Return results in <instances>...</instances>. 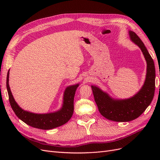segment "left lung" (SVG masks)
Returning a JSON list of instances; mask_svg holds the SVG:
<instances>
[{"instance_id": "obj_1", "label": "left lung", "mask_w": 160, "mask_h": 160, "mask_svg": "<svg viewBox=\"0 0 160 160\" xmlns=\"http://www.w3.org/2000/svg\"><path fill=\"white\" fill-rule=\"evenodd\" d=\"M129 32L130 39L141 49L147 62L146 78L142 89L129 99H114L98 87L91 86L100 113L106 119L118 122H130L138 118L152 103L155 93L156 70L153 60L139 37L133 31Z\"/></svg>"}]
</instances>
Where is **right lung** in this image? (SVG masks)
Returning <instances> with one entry per match:
<instances>
[{"instance_id":"1","label":"right lung","mask_w":160,"mask_h":160,"mask_svg":"<svg viewBox=\"0 0 160 160\" xmlns=\"http://www.w3.org/2000/svg\"><path fill=\"white\" fill-rule=\"evenodd\" d=\"M8 77L9 71L7 77V88L9 102L14 113L23 122L31 127L47 130L64 125L71 118L74 110V97L79 84L71 85L66 88L63 97V104L60 110L51 113L36 114L23 110L16 103L8 85Z\"/></svg>"}]
</instances>
